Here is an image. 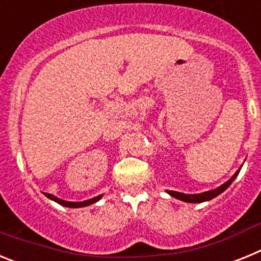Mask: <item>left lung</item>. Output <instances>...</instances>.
Wrapping results in <instances>:
<instances>
[{
    "label": "left lung",
    "instance_id": "obj_1",
    "mask_svg": "<svg viewBox=\"0 0 261 261\" xmlns=\"http://www.w3.org/2000/svg\"><path fill=\"white\" fill-rule=\"evenodd\" d=\"M239 171H241V168H239L238 171L235 172L231 177H230L229 180L223 183L222 186H220L216 190H212V191H206V192H202V193H197V195H187V193H180V192H176V191H167L168 195H171L172 197L177 200H181V201H186V202H204V201H209V200L214 199L216 196H218L220 193H222L223 191H226V188H229L230 184L234 181V179L238 176Z\"/></svg>",
    "mask_w": 261,
    "mask_h": 261
}]
</instances>
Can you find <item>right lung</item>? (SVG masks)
I'll return each mask as SVG.
<instances>
[{
	"instance_id": "add662e5",
	"label": "right lung",
	"mask_w": 261,
	"mask_h": 261,
	"mask_svg": "<svg viewBox=\"0 0 261 261\" xmlns=\"http://www.w3.org/2000/svg\"><path fill=\"white\" fill-rule=\"evenodd\" d=\"M44 195L47 196L48 199L53 200V201H56L57 204L62 205V206H68V208H82V206H87V205H91V204H94V202L99 201V200L102 199V196H103V195H99V196H96V197H93V199L86 200V201L73 202V201H65V200L59 199V197H56V196L50 195V193H44Z\"/></svg>"
}]
</instances>
